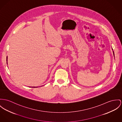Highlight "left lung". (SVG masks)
Segmentation results:
<instances>
[{
  "instance_id": "1",
  "label": "left lung",
  "mask_w": 122,
  "mask_h": 122,
  "mask_svg": "<svg viewBox=\"0 0 122 122\" xmlns=\"http://www.w3.org/2000/svg\"><path fill=\"white\" fill-rule=\"evenodd\" d=\"M113 54H114V51H113Z\"/></svg>"
}]
</instances>
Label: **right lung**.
I'll return each mask as SVG.
<instances>
[{
    "instance_id": "add662e5",
    "label": "right lung",
    "mask_w": 122,
    "mask_h": 122,
    "mask_svg": "<svg viewBox=\"0 0 122 122\" xmlns=\"http://www.w3.org/2000/svg\"><path fill=\"white\" fill-rule=\"evenodd\" d=\"M33 88H35V87H33Z\"/></svg>"
}]
</instances>
